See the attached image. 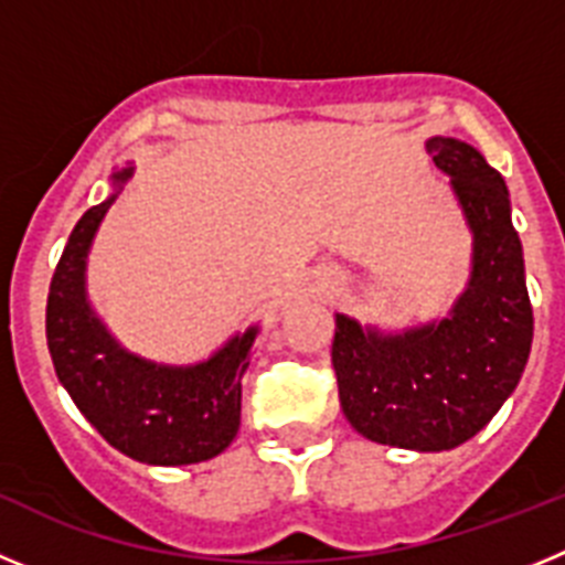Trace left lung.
<instances>
[{"mask_svg":"<svg viewBox=\"0 0 565 565\" xmlns=\"http://www.w3.org/2000/svg\"><path fill=\"white\" fill-rule=\"evenodd\" d=\"M427 152L450 174L472 232L467 288L450 317L402 333L337 313L331 362L353 430L402 450L441 452L483 430L515 391L535 319L501 172L456 138L436 135Z\"/></svg>","mask_w":565,"mask_h":565,"instance_id":"obj_1","label":"left lung"}]
</instances>
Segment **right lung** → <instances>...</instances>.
I'll return each mask as SVG.
<instances>
[{
    "label": "right lung",
    "instance_id": "1",
    "mask_svg": "<svg viewBox=\"0 0 565 565\" xmlns=\"http://www.w3.org/2000/svg\"><path fill=\"white\" fill-rule=\"evenodd\" d=\"M132 167L113 174L129 181ZM118 192L87 209L58 259L47 294V348L58 382L115 450L154 467L209 461L239 430L243 373L257 328L228 339L198 364H154L115 342L87 302V254Z\"/></svg>",
    "mask_w": 565,
    "mask_h": 565
}]
</instances>
